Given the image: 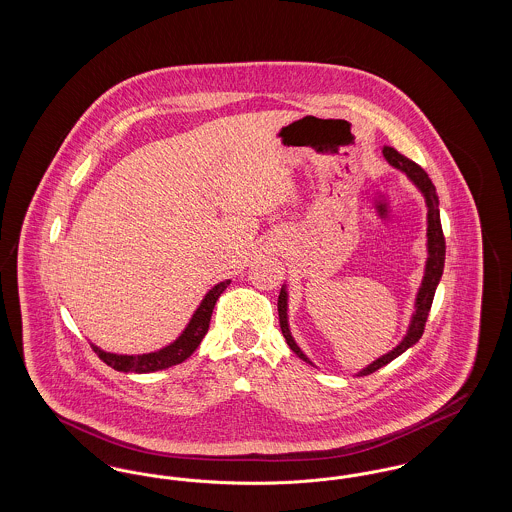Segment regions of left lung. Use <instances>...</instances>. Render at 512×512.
Segmentation results:
<instances>
[{"label": "left lung", "instance_id": "obj_1", "mask_svg": "<svg viewBox=\"0 0 512 512\" xmlns=\"http://www.w3.org/2000/svg\"><path fill=\"white\" fill-rule=\"evenodd\" d=\"M382 155L388 161V165L399 172H403L413 182L414 188L424 197V203H426V209H428V213H426V263H424L422 282H420L418 292L414 297V311L411 320H409V326H407V334L386 355L378 357L370 365L361 368L357 372V376H366V374L376 372L378 368L388 365L393 359L403 355L407 349L413 347L416 341L420 340V336L424 332L426 318H428L430 307H432V301H434V293L438 290L439 280H441V274H443V265H445V238H443V232H441L439 197L436 194V186L432 184V180L428 178V174L422 167H418L414 161L407 159L405 155H401L397 149L386 146L382 149ZM288 301H290L288 286L284 284L282 290H280V295H278V317H280L282 334L288 341L290 349L301 361H305L307 365L317 366L301 351L297 341L293 340L292 330H290V315H288Z\"/></svg>", "mask_w": 512, "mask_h": 512}]
</instances>
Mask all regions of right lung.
I'll use <instances>...</instances> for the list:
<instances>
[{
  "mask_svg": "<svg viewBox=\"0 0 512 512\" xmlns=\"http://www.w3.org/2000/svg\"><path fill=\"white\" fill-rule=\"evenodd\" d=\"M228 286H230V280H222L219 284H215L209 292L205 293L201 303L197 305L194 315L190 317L188 324L184 326V330L178 334V338L172 340L171 343H167L165 347L157 349V351L140 353V355H121V353L103 351L92 341H90V345L105 365H109L111 368L119 370V372L147 374V372H157V370H165V368L180 365L188 357H192V353L199 347L201 340L205 338V334L209 330V322H211L215 303H217L220 293L224 292Z\"/></svg>",
  "mask_w": 512,
  "mask_h": 512,
  "instance_id": "add662e5",
  "label": "right lung"
}]
</instances>
